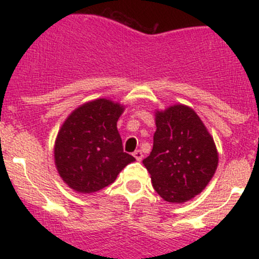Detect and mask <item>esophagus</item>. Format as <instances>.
Returning a JSON list of instances; mask_svg holds the SVG:
<instances>
[{"mask_svg": "<svg viewBox=\"0 0 259 259\" xmlns=\"http://www.w3.org/2000/svg\"><path fill=\"white\" fill-rule=\"evenodd\" d=\"M134 157H135L136 160H139L140 162V160L142 159V152L140 150H136L135 152H134Z\"/></svg>", "mask_w": 259, "mask_h": 259, "instance_id": "obj_1", "label": "esophagus"}]
</instances>
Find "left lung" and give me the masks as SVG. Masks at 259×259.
<instances>
[{
	"label": "left lung",
	"mask_w": 259,
	"mask_h": 259,
	"mask_svg": "<svg viewBox=\"0 0 259 259\" xmlns=\"http://www.w3.org/2000/svg\"><path fill=\"white\" fill-rule=\"evenodd\" d=\"M154 115L152 152L142 163L163 200L184 203L200 195L215 173L214 140L191 107L177 103Z\"/></svg>",
	"instance_id": "obj_1"
}]
</instances>
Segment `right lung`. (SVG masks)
<instances>
[{"label": "right lung", "mask_w": 259, "mask_h": 259, "mask_svg": "<svg viewBox=\"0 0 259 259\" xmlns=\"http://www.w3.org/2000/svg\"><path fill=\"white\" fill-rule=\"evenodd\" d=\"M125 106L97 99L67 117L53 148L62 180L79 194H94L111 185L121 169L135 160L123 151L117 121Z\"/></svg>", "instance_id": "1"}]
</instances>
